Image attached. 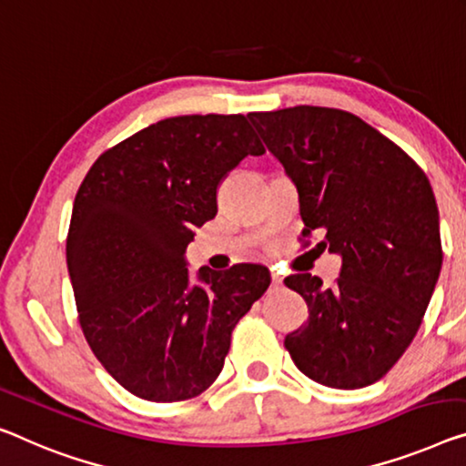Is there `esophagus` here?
Masks as SVG:
<instances>
[{
  "instance_id": "34e87169",
  "label": "esophagus",
  "mask_w": 466,
  "mask_h": 466,
  "mask_svg": "<svg viewBox=\"0 0 466 466\" xmlns=\"http://www.w3.org/2000/svg\"><path fill=\"white\" fill-rule=\"evenodd\" d=\"M272 287L274 289H280L282 287V278L278 274H272Z\"/></svg>"
}]
</instances>
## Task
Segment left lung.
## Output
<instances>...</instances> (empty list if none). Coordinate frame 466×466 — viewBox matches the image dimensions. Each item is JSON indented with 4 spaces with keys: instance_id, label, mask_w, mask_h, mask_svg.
<instances>
[{
    "instance_id": "8db88e82",
    "label": "left lung",
    "mask_w": 466,
    "mask_h": 466,
    "mask_svg": "<svg viewBox=\"0 0 466 466\" xmlns=\"http://www.w3.org/2000/svg\"><path fill=\"white\" fill-rule=\"evenodd\" d=\"M299 194L303 236L341 257L330 289L311 274L284 284L309 308L284 339L316 383L360 389L387 374L419 330L441 272L440 211L431 184L400 146L339 108L248 113Z\"/></svg>"
}]
</instances>
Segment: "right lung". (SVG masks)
<instances>
[{
	"instance_id": "right-lung-1",
	"label": "right lung",
	"mask_w": 466,
	"mask_h": 466,
	"mask_svg": "<svg viewBox=\"0 0 466 466\" xmlns=\"http://www.w3.org/2000/svg\"><path fill=\"white\" fill-rule=\"evenodd\" d=\"M266 152L242 115L152 123L92 165L79 186L66 266L94 356L129 393L182 401L224 368L236 322L269 269L240 263L190 274L186 247L218 213V184Z\"/></svg>"
}]
</instances>
